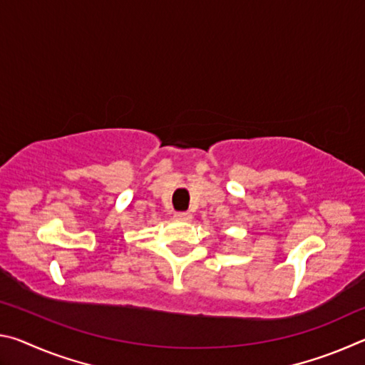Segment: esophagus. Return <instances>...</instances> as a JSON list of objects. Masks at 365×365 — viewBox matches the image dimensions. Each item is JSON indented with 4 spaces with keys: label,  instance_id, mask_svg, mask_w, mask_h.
I'll use <instances>...</instances> for the list:
<instances>
[{
    "label": "esophagus",
    "instance_id": "obj_1",
    "mask_svg": "<svg viewBox=\"0 0 365 365\" xmlns=\"http://www.w3.org/2000/svg\"><path fill=\"white\" fill-rule=\"evenodd\" d=\"M174 217H175L177 220L188 222V220H191V214H190V212H175Z\"/></svg>",
    "mask_w": 365,
    "mask_h": 365
}]
</instances>
